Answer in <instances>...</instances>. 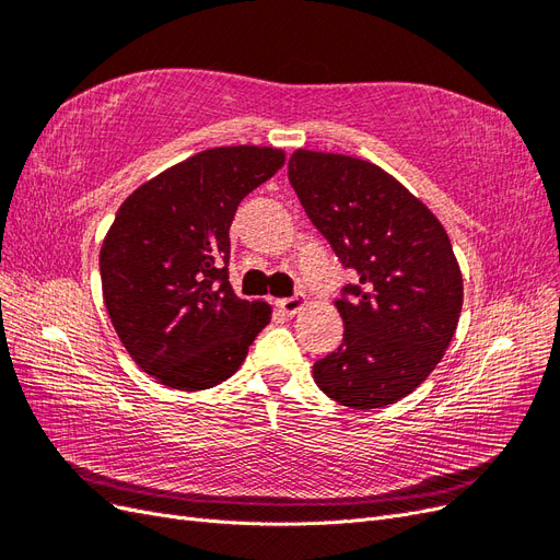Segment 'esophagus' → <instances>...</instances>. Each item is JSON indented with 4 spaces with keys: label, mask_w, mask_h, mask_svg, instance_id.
<instances>
[{
    "label": "esophagus",
    "mask_w": 560,
    "mask_h": 560,
    "mask_svg": "<svg viewBox=\"0 0 560 560\" xmlns=\"http://www.w3.org/2000/svg\"><path fill=\"white\" fill-rule=\"evenodd\" d=\"M303 306H306V296H301V294L278 301V308H280L284 315H296Z\"/></svg>",
    "instance_id": "34e87169"
}]
</instances>
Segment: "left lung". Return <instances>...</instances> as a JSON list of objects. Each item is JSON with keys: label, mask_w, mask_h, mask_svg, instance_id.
I'll return each instance as SVG.
<instances>
[{"label": "left lung", "mask_w": 560, "mask_h": 560, "mask_svg": "<svg viewBox=\"0 0 560 560\" xmlns=\"http://www.w3.org/2000/svg\"><path fill=\"white\" fill-rule=\"evenodd\" d=\"M290 184L338 261L354 270L336 308L343 343L313 366L350 409H381L442 362L463 311L460 266L442 222L378 165L296 149Z\"/></svg>", "instance_id": "left-lung-1"}]
</instances>
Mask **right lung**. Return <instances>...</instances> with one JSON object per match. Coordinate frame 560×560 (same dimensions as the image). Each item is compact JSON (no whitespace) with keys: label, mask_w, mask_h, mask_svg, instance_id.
Segmentation results:
<instances>
[{"label":"right lung","mask_w":560,"mask_h":560,"mask_svg":"<svg viewBox=\"0 0 560 560\" xmlns=\"http://www.w3.org/2000/svg\"><path fill=\"white\" fill-rule=\"evenodd\" d=\"M284 165L273 147H217L135 189L100 249L112 325L159 383L208 389L233 376L270 322L229 282V229L241 200Z\"/></svg>","instance_id":"right-lung-1"}]
</instances>
